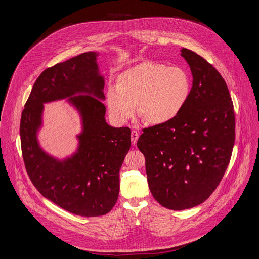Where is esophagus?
I'll return each mask as SVG.
<instances>
[{"mask_svg": "<svg viewBox=\"0 0 259 259\" xmlns=\"http://www.w3.org/2000/svg\"><path fill=\"white\" fill-rule=\"evenodd\" d=\"M138 137H139L138 132H137L136 130H133V131L131 132V141H132V144H135V143L137 142Z\"/></svg>", "mask_w": 259, "mask_h": 259, "instance_id": "1", "label": "esophagus"}]
</instances>
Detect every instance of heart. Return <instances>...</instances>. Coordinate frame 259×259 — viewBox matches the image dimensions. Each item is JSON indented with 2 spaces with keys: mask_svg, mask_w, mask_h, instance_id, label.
<instances>
[{
  "mask_svg": "<svg viewBox=\"0 0 259 259\" xmlns=\"http://www.w3.org/2000/svg\"><path fill=\"white\" fill-rule=\"evenodd\" d=\"M192 90L188 72L178 66L143 61L123 72L106 91L109 116L124 124L136 110L147 124L162 125L176 118Z\"/></svg>",
  "mask_w": 259,
  "mask_h": 259,
  "instance_id": "1",
  "label": "heart"
}]
</instances>
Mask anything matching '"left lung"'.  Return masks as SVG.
<instances>
[{
	"label": "left lung",
	"mask_w": 259,
	"mask_h": 259,
	"mask_svg": "<svg viewBox=\"0 0 259 259\" xmlns=\"http://www.w3.org/2000/svg\"><path fill=\"white\" fill-rule=\"evenodd\" d=\"M181 56L194 79L186 106L172 121L142 129L137 141L152 195L171 210L193 208L211 196L230 164L236 135L224 78L196 52L182 48Z\"/></svg>",
	"instance_id": "obj_1"
}]
</instances>
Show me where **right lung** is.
Instances as JSON below:
<instances>
[{
  "label": "right lung",
  "instance_id": "1",
  "mask_svg": "<svg viewBox=\"0 0 259 259\" xmlns=\"http://www.w3.org/2000/svg\"><path fill=\"white\" fill-rule=\"evenodd\" d=\"M96 52H86L45 69L36 79L20 120L21 152L27 175L43 197L80 216L95 217L115 206L120 169L131 146L129 127L105 123L103 78L98 75ZM71 98L83 117L78 153L59 162L40 149L35 133L44 102Z\"/></svg>",
  "mask_w": 259,
  "mask_h": 259
}]
</instances>
